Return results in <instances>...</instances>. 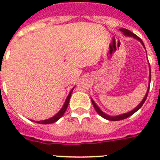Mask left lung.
<instances>
[{"label": "left lung", "mask_w": 160, "mask_h": 160, "mask_svg": "<svg viewBox=\"0 0 160 160\" xmlns=\"http://www.w3.org/2000/svg\"><path fill=\"white\" fill-rule=\"evenodd\" d=\"M119 31H121V32H123V34H124V36H130V37H133V38L136 39V40H138V41L140 42V43L143 45V46L144 47V43H143V41H142V40L139 37H138V36H136V35H134L133 32H131L130 31H129V30H127V29H124V28H121L119 29ZM145 48V47H144ZM149 68H150V66H149ZM149 84H150V80H151V72L149 71ZM149 87H148V90H147V92H146V95H144V99L142 100V101L140 103H139V105H137L135 108H134L133 110H131V111L128 112V113H125V114H119V115H116V116H110V115H109V114H105V113H104V112L101 110V109L99 108V106H98L96 104H95V102L94 101V100H92V98H91V102H92L93 104V106H94V108H95V109L96 110V112H97L98 114H100V116L103 117L104 119H108V120H111V121H118V120H121V119H126V118H128V117H129L130 115H132L133 114H134L135 112L138 111L140 108L142 107V105H144V101L146 100V98H147V95H148V93H149Z\"/></svg>", "instance_id": "1"}]
</instances>
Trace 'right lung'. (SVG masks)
<instances>
[{
	"label": "right lung",
	"mask_w": 160,
	"mask_h": 160,
	"mask_svg": "<svg viewBox=\"0 0 160 160\" xmlns=\"http://www.w3.org/2000/svg\"><path fill=\"white\" fill-rule=\"evenodd\" d=\"M75 88V87H74ZM74 88H73L72 90H70V92L69 93V95H68L67 98H66V100H65V103H64V105L62 106V108L60 109V110L58 112L57 114L54 115L53 117H51L50 119H45V120H40V121H35V120H32L34 122H36V123H38V124H52V123H55L58 120V119H60L61 117L63 116V114H65V110L67 109L68 105H69V102H70V96H71V94H72V91L74 90Z\"/></svg>",
	"instance_id": "obj_1"
}]
</instances>
